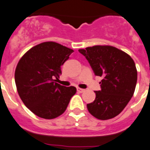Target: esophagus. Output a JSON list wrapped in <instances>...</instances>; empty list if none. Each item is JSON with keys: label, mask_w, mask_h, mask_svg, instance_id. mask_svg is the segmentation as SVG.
<instances>
[{"label": "esophagus", "mask_w": 150, "mask_h": 150, "mask_svg": "<svg viewBox=\"0 0 150 150\" xmlns=\"http://www.w3.org/2000/svg\"><path fill=\"white\" fill-rule=\"evenodd\" d=\"M77 91H79V93H82V92H84V91H85V89H82V88H78Z\"/></svg>", "instance_id": "esophagus-1"}]
</instances>
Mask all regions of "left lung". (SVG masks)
I'll return each mask as SVG.
<instances>
[{
	"label": "left lung",
	"instance_id": "left-lung-1",
	"mask_svg": "<svg viewBox=\"0 0 150 150\" xmlns=\"http://www.w3.org/2000/svg\"><path fill=\"white\" fill-rule=\"evenodd\" d=\"M79 51L95 75L103 78L101 90L94 91L95 100L87 104L89 113L99 120L114 118L133 95L137 81L135 62L125 52L111 46H94Z\"/></svg>",
	"mask_w": 150,
	"mask_h": 150
}]
</instances>
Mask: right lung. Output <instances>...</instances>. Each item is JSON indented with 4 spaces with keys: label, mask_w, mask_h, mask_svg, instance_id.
Returning <instances> with one entry per match:
<instances>
[{
    "label": "right lung",
    "mask_w": 150,
    "mask_h": 150,
    "mask_svg": "<svg viewBox=\"0 0 150 150\" xmlns=\"http://www.w3.org/2000/svg\"><path fill=\"white\" fill-rule=\"evenodd\" d=\"M73 52L56 42H44L18 62L14 75L17 92L26 108L40 117L50 120L62 115L76 93L75 87L56 82L61 66Z\"/></svg>",
    "instance_id": "1"
}]
</instances>
